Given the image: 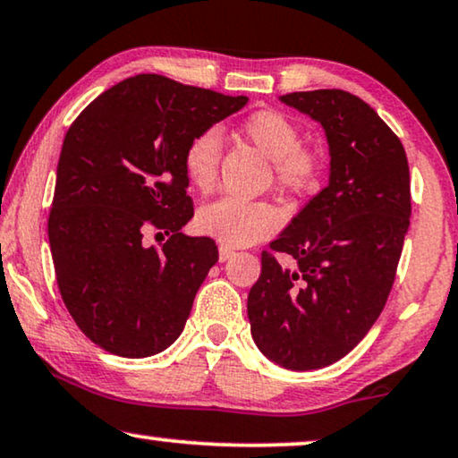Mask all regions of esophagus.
Instances as JSON below:
<instances>
[{"instance_id":"1","label":"esophagus","mask_w":458,"mask_h":458,"mask_svg":"<svg viewBox=\"0 0 458 458\" xmlns=\"http://www.w3.org/2000/svg\"><path fill=\"white\" fill-rule=\"evenodd\" d=\"M217 255H220V261L224 263V261H228L232 255H234V250L228 249V247H220V249H217Z\"/></svg>"}]
</instances>
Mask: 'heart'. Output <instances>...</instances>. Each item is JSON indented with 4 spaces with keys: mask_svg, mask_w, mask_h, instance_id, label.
Masks as SVG:
<instances>
[{
    "mask_svg": "<svg viewBox=\"0 0 458 458\" xmlns=\"http://www.w3.org/2000/svg\"><path fill=\"white\" fill-rule=\"evenodd\" d=\"M241 134L263 157L272 162L276 189L299 195L315 182L321 170V156L313 147L301 145V131L280 112H257L242 122ZM222 156V139L217 131H203L189 140L184 149V174L199 191L214 184ZM280 216L272 205L261 201L224 197L205 203L195 216L199 234L214 238L222 247H249L274 234Z\"/></svg>",
    "mask_w": 458,
    "mask_h": 458,
    "instance_id": "1",
    "label": "heart"
}]
</instances>
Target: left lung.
<instances>
[{"label": "left lung", "instance_id": "1", "mask_svg": "<svg viewBox=\"0 0 458 458\" xmlns=\"http://www.w3.org/2000/svg\"><path fill=\"white\" fill-rule=\"evenodd\" d=\"M324 128L330 174L261 255L247 313L257 349L293 371L321 369L355 349L394 284L411 217L404 147L363 99L338 89L282 95Z\"/></svg>", "mask_w": 458, "mask_h": 458}]
</instances>
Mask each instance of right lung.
Instances as JSON below:
<instances>
[{
    "label": "right lung",
    "instance_id": "right-lung-1",
    "mask_svg": "<svg viewBox=\"0 0 458 458\" xmlns=\"http://www.w3.org/2000/svg\"><path fill=\"white\" fill-rule=\"evenodd\" d=\"M247 101L139 74L101 93L68 128L49 247L64 305L103 351L143 359L182 334L217 261L211 238L182 232L192 217L184 149ZM149 231L168 236L162 250L144 242Z\"/></svg>",
    "mask_w": 458,
    "mask_h": 458
}]
</instances>
